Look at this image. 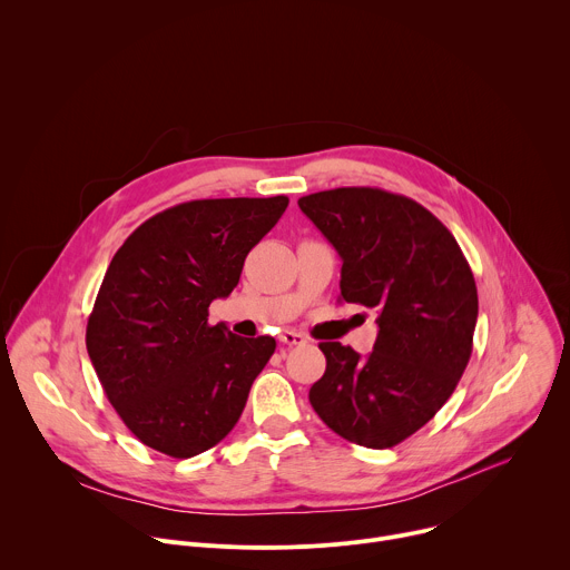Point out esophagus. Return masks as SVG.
I'll use <instances>...</instances> for the list:
<instances>
[{
  "label": "esophagus",
  "instance_id": "34e87169",
  "mask_svg": "<svg viewBox=\"0 0 570 570\" xmlns=\"http://www.w3.org/2000/svg\"><path fill=\"white\" fill-rule=\"evenodd\" d=\"M279 343H284V345H304L306 336L299 334V332H282Z\"/></svg>",
  "mask_w": 570,
  "mask_h": 570
}]
</instances>
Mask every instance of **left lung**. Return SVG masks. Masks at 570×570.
Listing matches in <instances>:
<instances>
[{
    "label": "left lung",
    "instance_id": "1",
    "mask_svg": "<svg viewBox=\"0 0 570 570\" xmlns=\"http://www.w3.org/2000/svg\"><path fill=\"white\" fill-rule=\"evenodd\" d=\"M297 205L343 259L341 302L379 313L367 358L320 343L327 370L308 401L341 438L390 449L435 417L471 358L473 273L455 236L413 198L341 187Z\"/></svg>",
    "mask_w": 570,
    "mask_h": 570
}]
</instances>
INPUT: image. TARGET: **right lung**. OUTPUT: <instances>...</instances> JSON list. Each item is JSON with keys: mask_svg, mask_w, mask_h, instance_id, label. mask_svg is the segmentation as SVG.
I'll return each mask as SVG.
<instances>
[{"mask_svg": "<svg viewBox=\"0 0 570 570\" xmlns=\"http://www.w3.org/2000/svg\"><path fill=\"white\" fill-rule=\"evenodd\" d=\"M288 207L286 196L207 198L144 220L112 257L86 345L112 409L146 446L194 458L238 422L275 338L209 324V304Z\"/></svg>", "mask_w": 570, "mask_h": 570, "instance_id": "obj_1", "label": "right lung"}]
</instances>
